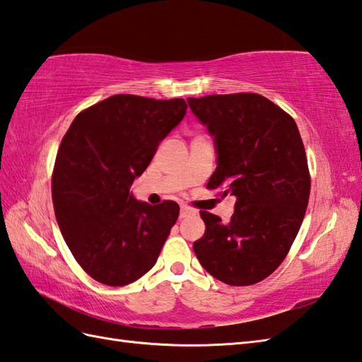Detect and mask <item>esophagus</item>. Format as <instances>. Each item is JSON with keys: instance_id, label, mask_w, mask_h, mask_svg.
I'll return each instance as SVG.
<instances>
[{"instance_id": "obj_1", "label": "esophagus", "mask_w": 362, "mask_h": 362, "mask_svg": "<svg viewBox=\"0 0 362 362\" xmlns=\"http://www.w3.org/2000/svg\"><path fill=\"white\" fill-rule=\"evenodd\" d=\"M193 214H196L194 210L188 209V206H180V218H188V216H193Z\"/></svg>"}]
</instances>
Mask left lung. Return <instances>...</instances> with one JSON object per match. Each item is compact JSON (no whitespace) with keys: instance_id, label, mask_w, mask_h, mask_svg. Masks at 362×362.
I'll use <instances>...</instances> for the list:
<instances>
[{"instance_id":"obj_1","label":"left lung","mask_w":362,"mask_h":362,"mask_svg":"<svg viewBox=\"0 0 362 362\" xmlns=\"http://www.w3.org/2000/svg\"><path fill=\"white\" fill-rule=\"evenodd\" d=\"M213 136L216 171L209 188L236 196L227 222L201 211L205 233L194 241L199 263L214 279L249 286L288 255L310 199V173L296 121L255 93L188 98Z\"/></svg>"}]
</instances>
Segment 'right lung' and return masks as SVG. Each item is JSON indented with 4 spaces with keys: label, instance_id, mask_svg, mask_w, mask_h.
I'll return each instance as SVG.
<instances>
[{
    "label": "right lung",
    "instance_id": "obj_1",
    "mask_svg": "<svg viewBox=\"0 0 362 362\" xmlns=\"http://www.w3.org/2000/svg\"><path fill=\"white\" fill-rule=\"evenodd\" d=\"M187 109L182 98L115 95L81 112L60 143L54 213L68 249L96 281L124 286L157 263L179 205L136 201L130 187Z\"/></svg>",
    "mask_w": 362,
    "mask_h": 362
}]
</instances>
